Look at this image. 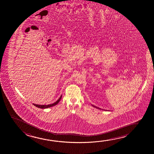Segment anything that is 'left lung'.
I'll return each mask as SVG.
<instances>
[{"mask_svg":"<svg viewBox=\"0 0 154 154\" xmlns=\"http://www.w3.org/2000/svg\"><path fill=\"white\" fill-rule=\"evenodd\" d=\"M93 107H96V108H98V109H100V108H98V107H97L96 106H95L92 105Z\"/></svg>","mask_w":154,"mask_h":154,"instance_id":"left-lung-1","label":"left lung"}]
</instances>
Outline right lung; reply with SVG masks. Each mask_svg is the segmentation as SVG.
Listing matches in <instances>:
<instances>
[{
  "label": "right lung",
  "mask_w": 154,
  "mask_h": 154,
  "mask_svg": "<svg viewBox=\"0 0 154 154\" xmlns=\"http://www.w3.org/2000/svg\"><path fill=\"white\" fill-rule=\"evenodd\" d=\"M61 98H62V96L60 97V98L58 99L57 101L55 102L54 103H52V104H49V105H37V104H35V103H33V105H34L35 106H36V107H38V108H42V109L49 108V107H53V106H54L56 105L57 104H58V103L60 102V100L61 99Z\"/></svg>",
  "instance_id": "add662e5"
}]
</instances>
